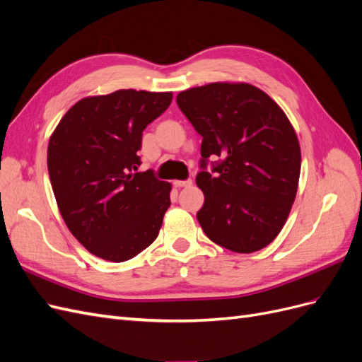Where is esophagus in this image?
<instances>
[{
	"instance_id": "esophagus-1",
	"label": "esophagus",
	"mask_w": 362,
	"mask_h": 362,
	"mask_svg": "<svg viewBox=\"0 0 362 362\" xmlns=\"http://www.w3.org/2000/svg\"><path fill=\"white\" fill-rule=\"evenodd\" d=\"M193 184L192 180H184V181H173V185L175 187H190V185Z\"/></svg>"
}]
</instances>
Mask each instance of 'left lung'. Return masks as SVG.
I'll return each mask as SVG.
<instances>
[{
	"instance_id": "left-lung-1",
	"label": "left lung",
	"mask_w": 362,
	"mask_h": 362,
	"mask_svg": "<svg viewBox=\"0 0 362 362\" xmlns=\"http://www.w3.org/2000/svg\"><path fill=\"white\" fill-rule=\"evenodd\" d=\"M177 104L202 137L196 184L205 201L196 217L204 233L238 254L266 247L286 225L299 184L300 146L288 117L246 83L193 87Z\"/></svg>"
}]
</instances>
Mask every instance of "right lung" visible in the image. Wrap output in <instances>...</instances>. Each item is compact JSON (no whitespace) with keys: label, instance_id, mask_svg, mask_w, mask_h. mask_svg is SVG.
<instances>
[{"label":"right lung","instance_id":"add662e5","mask_svg":"<svg viewBox=\"0 0 362 362\" xmlns=\"http://www.w3.org/2000/svg\"><path fill=\"white\" fill-rule=\"evenodd\" d=\"M172 93L117 90L84 98L64 115L48 145L54 196L72 235L93 255L122 262L157 238L170 184L141 164V133Z\"/></svg>","mask_w":362,"mask_h":362}]
</instances>
